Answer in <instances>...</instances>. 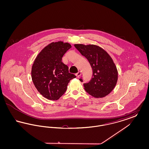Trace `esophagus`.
<instances>
[{"mask_svg": "<svg viewBox=\"0 0 149 149\" xmlns=\"http://www.w3.org/2000/svg\"><path fill=\"white\" fill-rule=\"evenodd\" d=\"M75 75H76V76H77V77H79L81 76V71H79L78 73H77Z\"/></svg>", "mask_w": 149, "mask_h": 149, "instance_id": "34e87169", "label": "esophagus"}]
</instances>
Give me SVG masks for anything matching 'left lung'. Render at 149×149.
Returning a JSON list of instances; mask_svg holds the SVG:
<instances>
[{
    "mask_svg": "<svg viewBox=\"0 0 149 149\" xmlns=\"http://www.w3.org/2000/svg\"><path fill=\"white\" fill-rule=\"evenodd\" d=\"M74 46L88 59L92 68V79L84 84L85 91L97 98L106 97L113 91L118 80V71L112 57L95 45L75 44ZM80 80L83 81L81 79Z\"/></svg>",
    "mask_w": 149,
    "mask_h": 149,
    "instance_id": "8db88e82",
    "label": "left lung"
}]
</instances>
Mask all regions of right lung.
<instances>
[{"label":"right lung","instance_id":"add662e5","mask_svg":"<svg viewBox=\"0 0 149 149\" xmlns=\"http://www.w3.org/2000/svg\"><path fill=\"white\" fill-rule=\"evenodd\" d=\"M71 47L69 43L51 42L41 50L34 61L31 70L32 81L38 92L47 99H59L66 92L70 81L76 78L61 61L63 55Z\"/></svg>","mask_w":149,"mask_h":149}]
</instances>
